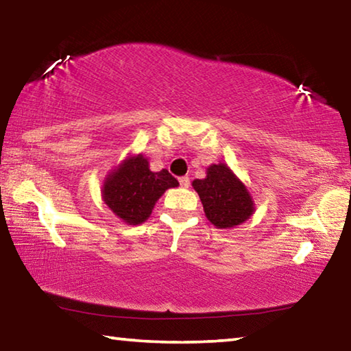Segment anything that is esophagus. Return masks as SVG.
Returning <instances> with one entry per match:
<instances>
[{
	"instance_id": "34e87169",
	"label": "esophagus",
	"mask_w": 351,
	"mask_h": 351,
	"mask_svg": "<svg viewBox=\"0 0 351 351\" xmlns=\"http://www.w3.org/2000/svg\"><path fill=\"white\" fill-rule=\"evenodd\" d=\"M180 184H181V187L189 189L190 187V178L189 176H181L180 178Z\"/></svg>"
}]
</instances>
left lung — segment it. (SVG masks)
Listing matches in <instances>:
<instances>
[{
	"mask_svg": "<svg viewBox=\"0 0 351 351\" xmlns=\"http://www.w3.org/2000/svg\"><path fill=\"white\" fill-rule=\"evenodd\" d=\"M192 186L199 195L207 219L218 229L235 228L255 210L245 184L223 162L212 164L204 180H195Z\"/></svg>",
	"mask_w": 351,
	"mask_h": 351,
	"instance_id": "obj_1",
	"label": "left lung"
}]
</instances>
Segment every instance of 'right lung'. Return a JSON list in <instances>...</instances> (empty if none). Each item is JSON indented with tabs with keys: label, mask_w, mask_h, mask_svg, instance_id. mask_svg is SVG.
<instances>
[{
	"label": "right lung",
	"mask_w": 351,
	"mask_h": 351,
	"mask_svg": "<svg viewBox=\"0 0 351 351\" xmlns=\"http://www.w3.org/2000/svg\"><path fill=\"white\" fill-rule=\"evenodd\" d=\"M180 182L167 170L152 171L147 158L128 156L110 171L102 187V198L114 215L127 224H141L152 215L156 201Z\"/></svg>",
	"instance_id": "obj_1"
}]
</instances>
